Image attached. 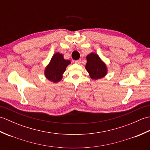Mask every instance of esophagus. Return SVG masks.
I'll list each match as a JSON object with an SVG mask.
<instances>
[{
    "label": "esophagus",
    "instance_id": "esophagus-1",
    "mask_svg": "<svg viewBox=\"0 0 150 150\" xmlns=\"http://www.w3.org/2000/svg\"><path fill=\"white\" fill-rule=\"evenodd\" d=\"M81 62V59L77 60H75V63L77 64H80Z\"/></svg>",
    "mask_w": 150,
    "mask_h": 150
}]
</instances>
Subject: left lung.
I'll use <instances>...</instances> for the list:
<instances>
[{"label":"left lung","instance_id":"1","mask_svg":"<svg viewBox=\"0 0 150 150\" xmlns=\"http://www.w3.org/2000/svg\"><path fill=\"white\" fill-rule=\"evenodd\" d=\"M87 63L86 69L92 79L97 80L104 77L107 73V68L98 55L91 53L86 57Z\"/></svg>","mask_w":150,"mask_h":150}]
</instances>
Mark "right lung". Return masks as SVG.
Wrapping results in <instances>:
<instances>
[{"mask_svg": "<svg viewBox=\"0 0 150 150\" xmlns=\"http://www.w3.org/2000/svg\"><path fill=\"white\" fill-rule=\"evenodd\" d=\"M71 62L64 59L63 55L59 53L54 55L48 65L46 68L44 74L49 81L53 82H58L61 81L62 74L66 71V67Z\"/></svg>", "mask_w": 150, "mask_h": 150, "instance_id": "1", "label": "right lung"}]
</instances>
